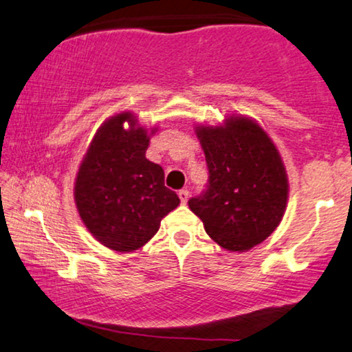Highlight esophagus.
I'll list each match as a JSON object with an SVG mask.
<instances>
[{
	"mask_svg": "<svg viewBox=\"0 0 352 352\" xmlns=\"http://www.w3.org/2000/svg\"><path fill=\"white\" fill-rule=\"evenodd\" d=\"M179 197H180V201L185 205V203H187L188 198H190V192H188V190H180Z\"/></svg>",
	"mask_w": 352,
	"mask_h": 352,
	"instance_id": "34e87169",
	"label": "esophagus"
}]
</instances>
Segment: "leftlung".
Returning <instances> with one entry per match:
<instances>
[{"mask_svg":"<svg viewBox=\"0 0 352 352\" xmlns=\"http://www.w3.org/2000/svg\"><path fill=\"white\" fill-rule=\"evenodd\" d=\"M210 170L205 195L188 201L214 243L245 252L275 231L285 214L289 177L272 138L252 118L231 114L195 126Z\"/></svg>","mask_w":352,"mask_h":352,"instance_id":"obj_1","label":"left lung"}]
</instances>
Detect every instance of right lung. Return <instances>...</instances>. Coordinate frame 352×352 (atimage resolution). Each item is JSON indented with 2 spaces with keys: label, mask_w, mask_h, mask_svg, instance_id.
Returning <instances> with one entry per match:
<instances>
[{
  "label": "right lung",
  "mask_w": 352,
  "mask_h": 352,
  "mask_svg": "<svg viewBox=\"0 0 352 352\" xmlns=\"http://www.w3.org/2000/svg\"><path fill=\"white\" fill-rule=\"evenodd\" d=\"M157 126L147 129L133 111L109 116L78 165L74 198L90 234L104 248L133 252L159 231L180 198L164 185V170L146 159Z\"/></svg>",
  "instance_id": "obj_1"
}]
</instances>
